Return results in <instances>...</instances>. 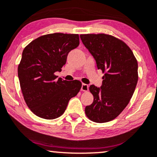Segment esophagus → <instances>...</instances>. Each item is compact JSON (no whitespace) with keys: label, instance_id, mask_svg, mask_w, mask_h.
Instances as JSON below:
<instances>
[{"label":"esophagus","instance_id":"34e87169","mask_svg":"<svg viewBox=\"0 0 157 157\" xmlns=\"http://www.w3.org/2000/svg\"><path fill=\"white\" fill-rule=\"evenodd\" d=\"M81 90H82V91H88V85L82 83V87H81Z\"/></svg>","mask_w":157,"mask_h":157}]
</instances>
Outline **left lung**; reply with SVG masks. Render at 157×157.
<instances>
[{
	"label": "left lung",
	"instance_id": "left-lung-1",
	"mask_svg": "<svg viewBox=\"0 0 157 157\" xmlns=\"http://www.w3.org/2000/svg\"><path fill=\"white\" fill-rule=\"evenodd\" d=\"M83 44L91 53L104 76L101 88L89 87L94 101L86 107L92 121H110L120 115L132 97L137 80V60L129 47L113 36L81 34Z\"/></svg>",
	"mask_w": 157,
	"mask_h": 157
}]
</instances>
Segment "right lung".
I'll list each match as a JSON object with an SVG mask.
<instances>
[{
    "instance_id": "right-lung-1",
    "label": "right lung",
    "mask_w": 157,
    "mask_h": 157,
    "mask_svg": "<svg viewBox=\"0 0 157 157\" xmlns=\"http://www.w3.org/2000/svg\"><path fill=\"white\" fill-rule=\"evenodd\" d=\"M78 34L55 33L39 36L25 48L18 77L25 101L36 116L55 119L63 114L71 98L80 91L79 80L57 79L68 53L78 47Z\"/></svg>"
}]
</instances>
